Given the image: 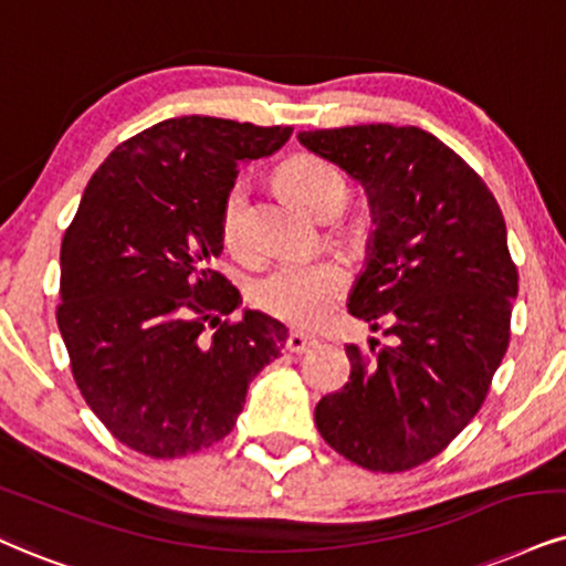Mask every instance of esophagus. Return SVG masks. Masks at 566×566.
<instances>
[{"label":"esophagus","instance_id":"1","mask_svg":"<svg viewBox=\"0 0 566 566\" xmlns=\"http://www.w3.org/2000/svg\"><path fill=\"white\" fill-rule=\"evenodd\" d=\"M315 344H317L315 336H306V333H298V331L291 333L289 340H285V346H289V352H294V354L310 352V348L315 346Z\"/></svg>","mask_w":566,"mask_h":566}]
</instances>
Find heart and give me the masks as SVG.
<instances>
[{"instance_id": "obj_1", "label": "heart", "mask_w": 566, "mask_h": 566, "mask_svg": "<svg viewBox=\"0 0 566 566\" xmlns=\"http://www.w3.org/2000/svg\"><path fill=\"white\" fill-rule=\"evenodd\" d=\"M289 197L312 214L327 207H344L346 184L331 163L319 157H294L277 172ZM249 180L239 178L222 201L220 230L233 254H247ZM346 270L336 260H285L251 285V302L268 315L291 325H315L323 319L346 289Z\"/></svg>"}]
</instances>
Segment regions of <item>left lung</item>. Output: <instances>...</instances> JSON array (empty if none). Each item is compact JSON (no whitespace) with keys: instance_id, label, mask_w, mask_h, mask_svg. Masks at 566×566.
<instances>
[{"instance_id":"8db88e82","label":"left lung","mask_w":566,"mask_h":566,"mask_svg":"<svg viewBox=\"0 0 566 566\" xmlns=\"http://www.w3.org/2000/svg\"><path fill=\"white\" fill-rule=\"evenodd\" d=\"M298 142L365 188L375 230L348 312L388 336L346 346L352 375L317 403V430L365 470H411L478 415L506 354L517 268L504 214L483 178L415 125L302 130Z\"/></svg>"}]
</instances>
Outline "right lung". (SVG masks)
Instances as JSON below:
<instances>
[{"mask_svg": "<svg viewBox=\"0 0 566 566\" xmlns=\"http://www.w3.org/2000/svg\"><path fill=\"white\" fill-rule=\"evenodd\" d=\"M283 125L170 117L99 165L60 251L57 325L81 396L117 441L176 459L222 441L289 327L243 310L214 270L239 165L291 138Z\"/></svg>", "mask_w": 566, "mask_h": 566, "instance_id": "1", "label": "right lung"}]
</instances>
